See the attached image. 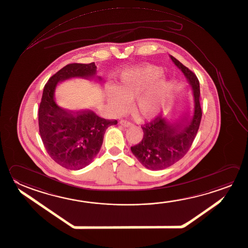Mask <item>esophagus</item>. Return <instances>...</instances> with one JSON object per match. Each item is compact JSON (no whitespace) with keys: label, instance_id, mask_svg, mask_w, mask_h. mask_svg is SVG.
Returning <instances> with one entry per match:
<instances>
[{"label":"esophagus","instance_id":"34e87169","mask_svg":"<svg viewBox=\"0 0 248 248\" xmlns=\"http://www.w3.org/2000/svg\"><path fill=\"white\" fill-rule=\"evenodd\" d=\"M120 124L124 126H133V123H132V122H127V121H125V120H122V121L120 122Z\"/></svg>","mask_w":248,"mask_h":248}]
</instances>
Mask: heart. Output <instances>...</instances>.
<instances>
[{
  "label": "heart",
  "mask_w": 248,
  "mask_h": 248,
  "mask_svg": "<svg viewBox=\"0 0 248 248\" xmlns=\"http://www.w3.org/2000/svg\"><path fill=\"white\" fill-rule=\"evenodd\" d=\"M162 74V68L141 65L122 72L114 85V91L109 92L108 102L116 113L126 110L128 101L135 99L134 112L144 119L156 117L165 107L171 91V83Z\"/></svg>",
  "instance_id": "b5f03b06"
}]
</instances>
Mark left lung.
I'll list each match as a JSON object with an SVG mask.
<instances>
[{
    "instance_id": "obj_1",
    "label": "left lung",
    "mask_w": 248,
    "mask_h": 248,
    "mask_svg": "<svg viewBox=\"0 0 248 248\" xmlns=\"http://www.w3.org/2000/svg\"><path fill=\"white\" fill-rule=\"evenodd\" d=\"M170 59L185 74L193 90L194 113L190 119L185 116L174 124L158 115L141 126L143 138L138 144L131 147V151L145 168L151 170H164L185 156L192 145L202 118L198 78L173 56Z\"/></svg>"
}]
</instances>
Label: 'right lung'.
I'll return each mask as SVG.
<instances>
[{"label": "right lung", "mask_w": 248, "mask_h": 248, "mask_svg": "<svg viewBox=\"0 0 248 248\" xmlns=\"http://www.w3.org/2000/svg\"><path fill=\"white\" fill-rule=\"evenodd\" d=\"M96 68L94 63H69L50 77L43 92L38 109L41 138L52 160L68 170L87 166L99 153L107 128L118 123L99 117L91 110L68 111L55 101L58 83L77 77L92 79Z\"/></svg>", "instance_id": "1"}]
</instances>
